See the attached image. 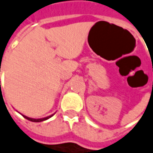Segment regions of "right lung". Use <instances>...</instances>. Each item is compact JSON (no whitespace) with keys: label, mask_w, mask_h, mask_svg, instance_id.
I'll list each match as a JSON object with an SVG mask.
<instances>
[{"label":"right lung","mask_w":153,"mask_h":153,"mask_svg":"<svg viewBox=\"0 0 153 153\" xmlns=\"http://www.w3.org/2000/svg\"><path fill=\"white\" fill-rule=\"evenodd\" d=\"M24 116V115H23ZM53 115H50V116H48V117H46V118H43V119H32V118H28V117H26V116H24L26 120H30V121H33V122H41V121H43V120H46L48 119H49L50 117H52Z\"/></svg>","instance_id":"right-lung-1"}]
</instances>
